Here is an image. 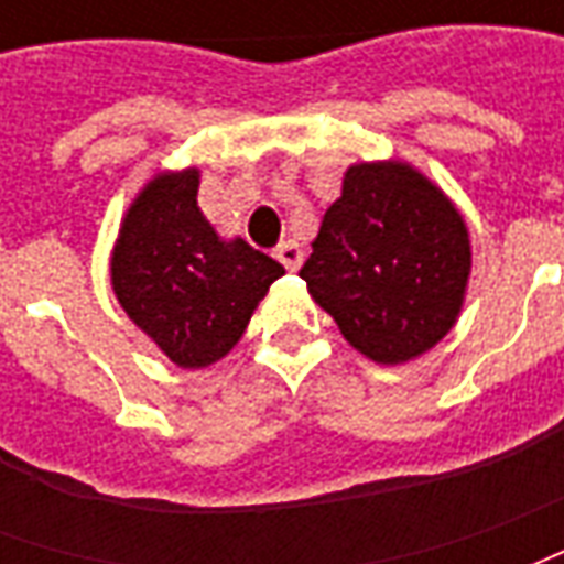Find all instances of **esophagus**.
Wrapping results in <instances>:
<instances>
[{"instance_id":"1","label":"esophagus","mask_w":564,"mask_h":564,"mask_svg":"<svg viewBox=\"0 0 564 564\" xmlns=\"http://www.w3.org/2000/svg\"><path fill=\"white\" fill-rule=\"evenodd\" d=\"M274 257H278V262H281L283 269L295 271L302 265V257H305V253H302V247L295 245L293 238H286V241H281V245L274 247Z\"/></svg>"}]
</instances>
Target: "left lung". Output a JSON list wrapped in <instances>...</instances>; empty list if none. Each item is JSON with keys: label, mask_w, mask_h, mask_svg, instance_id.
<instances>
[{"label": "left lung", "mask_w": 564, "mask_h": 564, "mask_svg": "<svg viewBox=\"0 0 564 564\" xmlns=\"http://www.w3.org/2000/svg\"><path fill=\"white\" fill-rule=\"evenodd\" d=\"M468 271V229L449 198L404 162H359L299 274L359 354L399 366L453 329Z\"/></svg>", "instance_id": "left-lung-1"}]
</instances>
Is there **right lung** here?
<instances>
[{
    "label": "right lung",
    "mask_w": 564,
    "mask_h": 564,
    "mask_svg": "<svg viewBox=\"0 0 564 564\" xmlns=\"http://www.w3.org/2000/svg\"><path fill=\"white\" fill-rule=\"evenodd\" d=\"M196 196V169L153 177L132 202L111 257L117 302L181 368L229 354L283 274L281 262L241 238L220 241Z\"/></svg>",
    "instance_id": "right-lung-1"
}]
</instances>
